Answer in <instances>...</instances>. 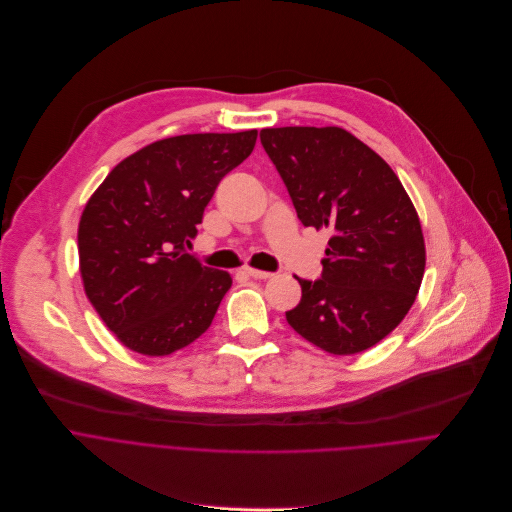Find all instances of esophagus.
I'll return each instance as SVG.
<instances>
[{"mask_svg":"<svg viewBox=\"0 0 512 512\" xmlns=\"http://www.w3.org/2000/svg\"><path fill=\"white\" fill-rule=\"evenodd\" d=\"M244 272L256 280H266L272 276V272H266V270H256V268H244Z\"/></svg>","mask_w":512,"mask_h":512,"instance_id":"esophagus-1","label":"esophagus"}]
</instances>
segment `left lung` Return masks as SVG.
<instances>
[{"instance_id": "obj_1", "label": "left lung", "mask_w": 512, "mask_h": 512, "mask_svg": "<svg viewBox=\"0 0 512 512\" xmlns=\"http://www.w3.org/2000/svg\"><path fill=\"white\" fill-rule=\"evenodd\" d=\"M302 226L329 228L323 272L296 278L288 325L306 341L355 355L387 337L412 309L426 248L418 214L393 169L339 127L262 129Z\"/></svg>"}]
</instances>
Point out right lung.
<instances>
[{
	"label": "right lung",
	"instance_id": "add662e5",
	"mask_svg": "<svg viewBox=\"0 0 512 512\" xmlns=\"http://www.w3.org/2000/svg\"><path fill=\"white\" fill-rule=\"evenodd\" d=\"M256 137L197 133L151 143L121 161L88 199L78 226L84 290L131 351L169 355L210 329L232 278L203 266L185 246Z\"/></svg>",
	"mask_w": 512,
	"mask_h": 512
}]
</instances>
